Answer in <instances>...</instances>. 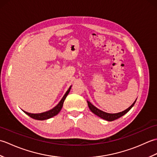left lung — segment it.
<instances>
[{
	"label": "left lung",
	"instance_id": "left-lung-1",
	"mask_svg": "<svg viewBox=\"0 0 157 157\" xmlns=\"http://www.w3.org/2000/svg\"><path fill=\"white\" fill-rule=\"evenodd\" d=\"M136 100H137V98L136 99V101L134 102V103L129 106V107H128L127 109H125V111H123L122 112H120V113H106L105 111H101V110L98 109V108H96L95 106L93 105L92 103L87 101L88 102V107L90 109V110L94 113V114H95L96 115L98 116L99 117H101L103 119L106 120V121H114V120L115 119H119V117H122L123 115H124L125 114H126L127 113H128L130 109H131L133 106H134L135 102L136 101Z\"/></svg>",
	"mask_w": 157,
	"mask_h": 157
}]
</instances>
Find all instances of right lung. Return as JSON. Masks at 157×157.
<instances>
[{
  "instance_id": "obj_1",
  "label": "right lung",
  "mask_w": 157,
  "mask_h": 157,
  "mask_svg": "<svg viewBox=\"0 0 157 157\" xmlns=\"http://www.w3.org/2000/svg\"><path fill=\"white\" fill-rule=\"evenodd\" d=\"M71 88V86H70L69 88L68 89V90L66 92L65 95L63 96V97L61 100V101H60L58 103V105H56V106H55V107L53 109L50 110V111L42 113H37V114H34V113H28V112H25L24 111H23V112H24L25 114H27L28 116L34 119L40 120V121H43V120H46V119H48L50 118H52V117H55V115H58L59 113L61 111V109L63 107V102H64L65 100L67 97V96L68 94L69 93Z\"/></svg>"
}]
</instances>
